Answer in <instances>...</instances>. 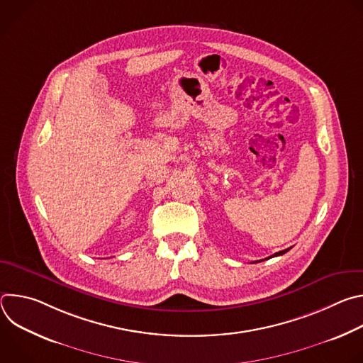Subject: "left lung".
<instances>
[{"instance_id": "1", "label": "left lung", "mask_w": 363, "mask_h": 363, "mask_svg": "<svg viewBox=\"0 0 363 363\" xmlns=\"http://www.w3.org/2000/svg\"><path fill=\"white\" fill-rule=\"evenodd\" d=\"M290 248H286V250H283V251H279V252H276V254H273V255H270V257H267L266 260H269V258H272V257H277V255H283L284 252H287ZM260 262H263V260H260Z\"/></svg>"}]
</instances>
